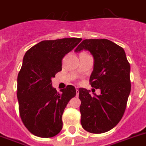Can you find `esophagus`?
<instances>
[{"instance_id": "1", "label": "esophagus", "mask_w": 146, "mask_h": 146, "mask_svg": "<svg viewBox=\"0 0 146 146\" xmlns=\"http://www.w3.org/2000/svg\"><path fill=\"white\" fill-rule=\"evenodd\" d=\"M76 96H79V88L78 87L76 88Z\"/></svg>"}]
</instances>
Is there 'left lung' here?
Segmentation results:
<instances>
[{"label": "left lung", "mask_w": 146, "mask_h": 146, "mask_svg": "<svg viewBox=\"0 0 146 146\" xmlns=\"http://www.w3.org/2000/svg\"><path fill=\"white\" fill-rule=\"evenodd\" d=\"M88 50L94 57V69L89 82L101 89L93 96L79 89L82 128L92 133H103L113 129L123 116L131 90L130 66L123 48L108 39H85L76 52Z\"/></svg>", "instance_id": "1"}]
</instances>
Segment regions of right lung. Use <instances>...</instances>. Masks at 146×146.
<instances>
[{"label": "right lung", "instance_id": "add662e5", "mask_svg": "<svg viewBox=\"0 0 146 146\" xmlns=\"http://www.w3.org/2000/svg\"><path fill=\"white\" fill-rule=\"evenodd\" d=\"M82 38L45 40L24 55L17 77V98L21 120L31 133L42 138L56 136L63 127L62 115L75 87L68 85L60 92L52 87L51 78L62 70V59Z\"/></svg>", "mask_w": 146, "mask_h": 146}]
</instances>
